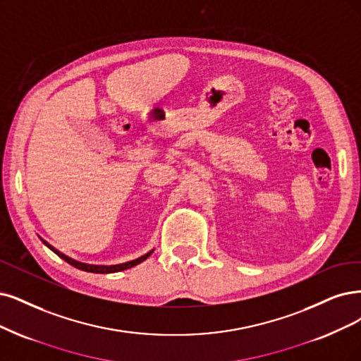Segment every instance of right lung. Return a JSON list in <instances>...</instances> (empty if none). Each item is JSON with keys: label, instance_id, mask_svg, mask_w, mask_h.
<instances>
[{"label": "right lung", "instance_id": "right-lung-1", "mask_svg": "<svg viewBox=\"0 0 361 361\" xmlns=\"http://www.w3.org/2000/svg\"><path fill=\"white\" fill-rule=\"evenodd\" d=\"M53 252H56V255L63 259L66 263H70L71 266H74V268L77 269H82V271H86V272H93V274H113V272H118V271H125V269H129V268H133V266H137L138 263L144 262L147 257H150V255L153 252V250L150 252H147V255L135 259V260H130V262H126V263H122V264H113V266H97V264H86V263H80V262H75L70 257H66L65 255H62V252H59L58 250L53 248L51 245H49L46 241H43Z\"/></svg>", "mask_w": 361, "mask_h": 361}]
</instances>
